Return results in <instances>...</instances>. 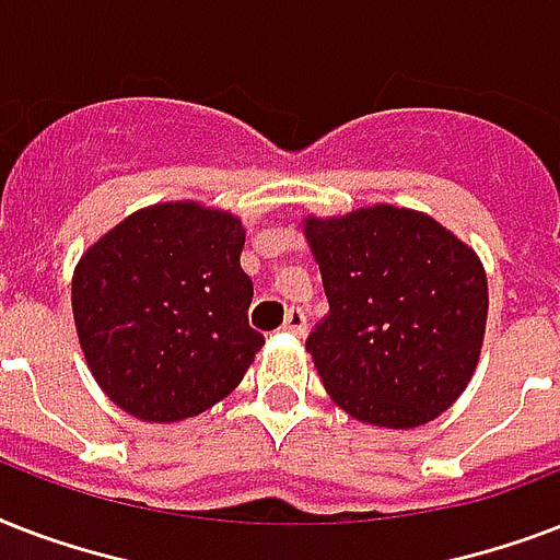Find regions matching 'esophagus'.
Segmentation results:
<instances>
[{"label":"esophagus","mask_w":560,"mask_h":560,"mask_svg":"<svg viewBox=\"0 0 560 560\" xmlns=\"http://www.w3.org/2000/svg\"><path fill=\"white\" fill-rule=\"evenodd\" d=\"M288 334H296V337H305L307 334V319L299 307H290L288 316H284V325H281Z\"/></svg>","instance_id":"1"}]
</instances>
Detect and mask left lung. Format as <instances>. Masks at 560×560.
I'll return each mask as SVG.
<instances>
[{"label": "left lung", "instance_id": "8db88e82", "mask_svg": "<svg viewBox=\"0 0 560 560\" xmlns=\"http://www.w3.org/2000/svg\"><path fill=\"white\" fill-rule=\"evenodd\" d=\"M328 316L305 349L325 392L363 424L412 430L456 404L488 319L479 255L424 211L366 206L302 220Z\"/></svg>", "mask_w": 560, "mask_h": 560}]
</instances>
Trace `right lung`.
I'll use <instances>...</instances> for the list:
<instances>
[{
    "mask_svg": "<svg viewBox=\"0 0 560 560\" xmlns=\"http://www.w3.org/2000/svg\"><path fill=\"white\" fill-rule=\"evenodd\" d=\"M244 223L202 202H156L101 235L72 276V314L92 377L151 424L223 400L264 337L249 328Z\"/></svg>",
    "mask_w": 560,
    "mask_h": 560,
    "instance_id": "obj_1",
    "label": "right lung"
}]
</instances>
